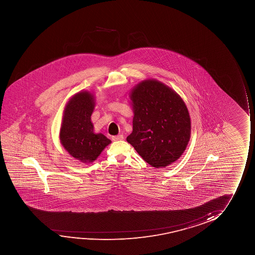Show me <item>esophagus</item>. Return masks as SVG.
<instances>
[{
	"instance_id": "1",
	"label": "esophagus",
	"mask_w": 255,
	"mask_h": 255,
	"mask_svg": "<svg viewBox=\"0 0 255 255\" xmlns=\"http://www.w3.org/2000/svg\"><path fill=\"white\" fill-rule=\"evenodd\" d=\"M124 139V136L123 135H119V136H112V140L113 141H119V140Z\"/></svg>"
}]
</instances>
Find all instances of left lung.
Returning <instances> with one entry per match:
<instances>
[{
	"instance_id": "8db88e82",
	"label": "left lung",
	"mask_w": 255,
	"mask_h": 255,
	"mask_svg": "<svg viewBox=\"0 0 255 255\" xmlns=\"http://www.w3.org/2000/svg\"><path fill=\"white\" fill-rule=\"evenodd\" d=\"M132 132L127 136L136 152L153 167L178 159L191 136V119L185 102L159 81L144 80L133 88Z\"/></svg>"
}]
</instances>
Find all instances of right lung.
Segmentation results:
<instances>
[{"label": "right lung", "instance_id": "obj_1", "mask_svg": "<svg viewBox=\"0 0 255 255\" xmlns=\"http://www.w3.org/2000/svg\"><path fill=\"white\" fill-rule=\"evenodd\" d=\"M94 96L80 91L67 103L60 129V141L70 156L83 163L96 160L112 141L94 133L91 117L94 111Z\"/></svg>", "mask_w": 255, "mask_h": 255}]
</instances>
